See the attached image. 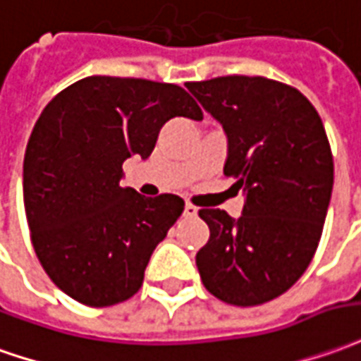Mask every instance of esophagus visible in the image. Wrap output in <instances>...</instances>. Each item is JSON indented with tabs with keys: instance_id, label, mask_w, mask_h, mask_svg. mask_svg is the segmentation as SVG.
Here are the masks:
<instances>
[{
	"instance_id": "esophagus-1",
	"label": "esophagus",
	"mask_w": 361,
	"mask_h": 361,
	"mask_svg": "<svg viewBox=\"0 0 361 361\" xmlns=\"http://www.w3.org/2000/svg\"><path fill=\"white\" fill-rule=\"evenodd\" d=\"M183 215H185V216L197 215V207L191 205V203H188V205H185V209H183Z\"/></svg>"
}]
</instances>
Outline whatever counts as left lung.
Wrapping results in <instances>:
<instances>
[{"instance_id":"8db88e82","label":"left lung","mask_w":361,"mask_h":361,"mask_svg":"<svg viewBox=\"0 0 361 361\" xmlns=\"http://www.w3.org/2000/svg\"><path fill=\"white\" fill-rule=\"evenodd\" d=\"M188 90L223 125L224 176L246 191L240 219L201 209L211 236L197 252L211 295L234 307L286 293L321 240L334 162L321 117L299 90L262 75H221Z\"/></svg>"}]
</instances>
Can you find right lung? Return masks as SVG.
<instances>
[{
  "label": "right lung",
  "instance_id": "right-lung-1",
  "mask_svg": "<svg viewBox=\"0 0 361 361\" xmlns=\"http://www.w3.org/2000/svg\"><path fill=\"white\" fill-rule=\"evenodd\" d=\"M173 117L203 119L180 85L90 75L54 95L35 123L23 162L32 248L52 283L78 303L130 299L183 213L178 195L142 197L119 185L123 162L152 154Z\"/></svg>",
  "mask_w": 361,
  "mask_h": 361
}]
</instances>
